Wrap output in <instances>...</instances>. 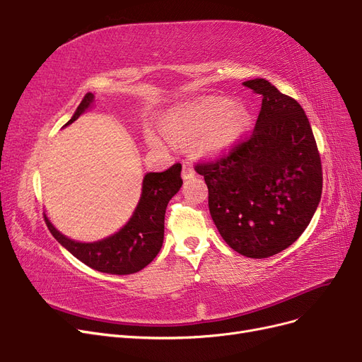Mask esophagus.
I'll return each mask as SVG.
<instances>
[{
  "instance_id": "1",
  "label": "esophagus",
  "mask_w": 362,
  "mask_h": 362,
  "mask_svg": "<svg viewBox=\"0 0 362 362\" xmlns=\"http://www.w3.org/2000/svg\"><path fill=\"white\" fill-rule=\"evenodd\" d=\"M192 177H194V169H193V166H192L189 161H185L182 164V180L184 181L185 180H190Z\"/></svg>"
}]
</instances>
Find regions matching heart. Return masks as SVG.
Instances as JSON below:
<instances>
[{"instance_id":"obj_1","label":"heart","mask_w":362,"mask_h":362,"mask_svg":"<svg viewBox=\"0 0 362 362\" xmlns=\"http://www.w3.org/2000/svg\"><path fill=\"white\" fill-rule=\"evenodd\" d=\"M249 115L242 104L225 98H204L172 110L163 122V133L172 141L194 139L196 148L208 157L231 149L247 127ZM154 145L157 137H151Z\"/></svg>"}]
</instances>
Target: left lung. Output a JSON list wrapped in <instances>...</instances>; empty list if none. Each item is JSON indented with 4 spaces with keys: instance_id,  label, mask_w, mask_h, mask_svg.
Masks as SVG:
<instances>
[{
    "instance_id": "obj_1",
    "label": "left lung",
    "mask_w": 362,
    "mask_h": 362,
    "mask_svg": "<svg viewBox=\"0 0 362 362\" xmlns=\"http://www.w3.org/2000/svg\"><path fill=\"white\" fill-rule=\"evenodd\" d=\"M245 87L261 95L252 136L226 157L198 164L213 222L229 247L267 258L291 246L322 198V163L300 104L264 78Z\"/></svg>"
}]
</instances>
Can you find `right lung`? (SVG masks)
Instances as JSON below:
<instances>
[{
    "label": "right lung",
    "mask_w": 362,
    "mask_h": 362,
    "mask_svg": "<svg viewBox=\"0 0 362 362\" xmlns=\"http://www.w3.org/2000/svg\"><path fill=\"white\" fill-rule=\"evenodd\" d=\"M93 101V93H87L66 125L89 110ZM181 185L180 163L164 172H148L141 182L139 204L129 221L117 233L98 242L83 243L66 237L51 223L47 214L45 222L54 238L86 266L110 275H131L145 269L160 252L164 238V214Z\"/></svg>",
    "instance_id": "obj_1"
}]
</instances>
